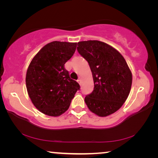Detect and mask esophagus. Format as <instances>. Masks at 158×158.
<instances>
[{
	"instance_id": "obj_1",
	"label": "esophagus",
	"mask_w": 158,
	"mask_h": 158,
	"mask_svg": "<svg viewBox=\"0 0 158 158\" xmlns=\"http://www.w3.org/2000/svg\"><path fill=\"white\" fill-rule=\"evenodd\" d=\"M77 82H78L79 84H81V79H77Z\"/></svg>"
}]
</instances>
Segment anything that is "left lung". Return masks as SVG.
<instances>
[{
	"instance_id": "1",
	"label": "left lung",
	"mask_w": 158,
	"mask_h": 158,
	"mask_svg": "<svg viewBox=\"0 0 158 158\" xmlns=\"http://www.w3.org/2000/svg\"><path fill=\"white\" fill-rule=\"evenodd\" d=\"M77 51L88 61L94 89L85 102L99 116L112 114L126 100L132 85V73L123 56L109 44L98 40L77 43Z\"/></svg>"
}]
</instances>
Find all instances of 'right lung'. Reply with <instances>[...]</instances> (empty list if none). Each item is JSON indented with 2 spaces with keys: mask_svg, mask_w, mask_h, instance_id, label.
<instances>
[{
  "mask_svg": "<svg viewBox=\"0 0 158 158\" xmlns=\"http://www.w3.org/2000/svg\"><path fill=\"white\" fill-rule=\"evenodd\" d=\"M77 43L54 41L42 48L28 66L26 77L32 102L42 113L58 116L68 110L80 85L64 68Z\"/></svg>",
  "mask_w": 158,
  "mask_h": 158,
  "instance_id": "right-lung-1",
  "label": "right lung"
}]
</instances>
